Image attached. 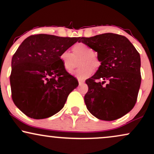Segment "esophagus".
<instances>
[{
	"label": "esophagus",
	"mask_w": 154,
	"mask_h": 154,
	"mask_svg": "<svg viewBox=\"0 0 154 154\" xmlns=\"http://www.w3.org/2000/svg\"><path fill=\"white\" fill-rule=\"evenodd\" d=\"M78 82H79V85H82V84H83V83L85 82V80H82V79H78Z\"/></svg>",
	"instance_id": "esophagus-1"
}]
</instances>
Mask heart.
<instances>
[{
	"label": "heart",
	"instance_id": "b5f03b06",
	"mask_svg": "<svg viewBox=\"0 0 154 154\" xmlns=\"http://www.w3.org/2000/svg\"><path fill=\"white\" fill-rule=\"evenodd\" d=\"M72 53L69 51H63L60 54V59L64 69L66 71H71L75 67V59L82 57L79 65L82 66L79 69L72 72V75L80 79L88 78L92 75L94 69H99L101 66V61L95 55L94 49L88 44L82 43L75 44L72 48Z\"/></svg>",
	"mask_w": 154,
	"mask_h": 154
}]
</instances>
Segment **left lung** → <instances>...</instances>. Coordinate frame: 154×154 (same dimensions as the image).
Instances as JSON below:
<instances>
[{
	"mask_svg": "<svg viewBox=\"0 0 154 154\" xmlns=\"http://www.w3.org/2000/svg\"><path fill=\"white\" fill-rule=\"evenodd\" d=\"M78 42L92 47L101 61L97 72L85 81L87 108L100 120L123 117L137 101L141 82L139 53L126 37L112 33L82 37Z\"/></svg>",
	"mask_w": 154,
	"mask_h": 154,
	"instance_id": "8db88e82",
	"label": "left lung"
}]
</instances>
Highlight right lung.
I'll return each mask as SVG.
<instances>
[{
    "label": "right lung",
    "mask_w": 154,
    "mask_h": 154,
    "mask_svg": "<svg viewBox=\"0 0 154 154\" xmlns=\"http://www.w3.org/2000/svg\"><path fill=\"white\" fill-rule=\"evenodd\" d=\"M79 39L31 35L16 50L11 60V97L28 117L43 119L57 113L78 86L77 79L64 69L59 56Z\"/></svg>",
    "instance_id": "1"
}]
</instances>
